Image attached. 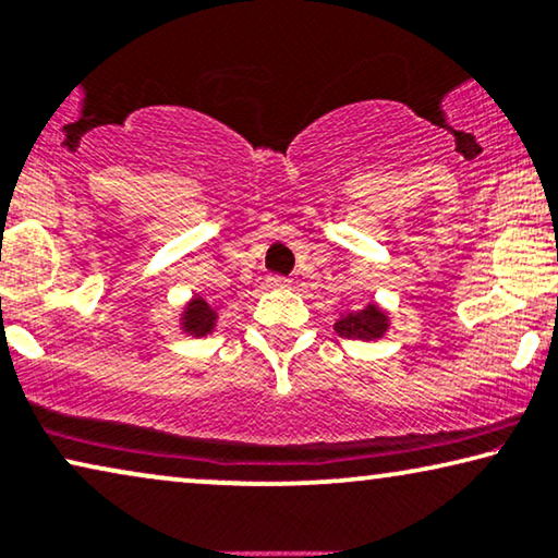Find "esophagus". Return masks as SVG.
Wrapping results in <instances>:
<instances>
[{
	"instance_id": "esophagus-1",
	"label": "esophagus",
	"mask_w": 558,
	"mask_h": 558,
	"mask_svg": "<svg viewBox=\"0 0 558 558\" xmlns=\"http://www.w3.org/2000/svg\"><path fill=\"white\" fill-rule=\"evenodd\" d=\"M265 282H268V288H290V282H293V280L286 278V276H270Z\"/></svg>"
}]
</instances>
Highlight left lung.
I'll list each match as a JSON object with an SVG mask.
<instances>
[{
  "label": "left lung",
  "mask_w": 558,
  "mask_h": 558,
  "mask_svg": "<svg viewBox=\"0 0 558 558\" xmlns=\"http://www.w3.org/2000/svg\"><path fill=\"white\" fill-rule=\"evenodd\" d=\"M389 328V318L379 305L368 303L361 311H351L347 316L336 320L333 331L343 336V339H361V341H374L381 339L384 331Z\"/></svg>",
  "instance_id": "1"
}]
</instances>
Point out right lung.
<instances>
[{"mask_svg":"<svg viewBox=\"0 0 558 558\" xmlns=\"http://www.w3.org/2000/svg\"><path fill=\"white\" fill-rule=\"evenodd\" d=\"M217 313L204 298H194L182 313V328L190 336H207L215 328Z\"/></svg>","mask_w":558,"mask_h":558,"instance_id":"1","label":"right lung"}]
</instances>
